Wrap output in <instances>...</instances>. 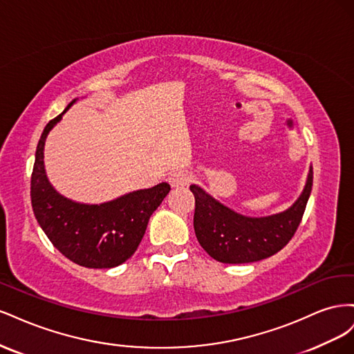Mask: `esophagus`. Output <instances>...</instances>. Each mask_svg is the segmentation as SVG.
<instances>
[{
    "mask_svg": "<svg viewBox=\"0 0 354 354\" xmlns=\"http://www.w3.org/2000/svg\"><path fill=\"white\" fill-rule=\"evenodd\" d=\"M190 180H192L190 173H187V171H185V169L174 171V173H171L168 176V183L173 186V187L187 186L190 183Z\"/></svg>",
    "mask_w": 354,
    "mask_h": 354,
    "instance_id": "34e87169",
    "label": "esophagus"
}]
</instances>
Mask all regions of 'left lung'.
<instances>
[{"label":"left lung","mask_w":354,"mask_h":354,"mask_svg":"<svg viewBox=\"0 0 354 354\" xmlns=\"http://www.w3.org/2000/svg\"><path fill=\"white\" fill-rule=\"evenodd\" d=\"M310 167L303 194L286 211L269 217H246L224 207L205 190L192 185L195 195L194 227L198 242L214 260L227 264L254 263L279 252L292 239L312 194Z\"/></svg>","instance_id":"left-lung-1"}]
</instances>
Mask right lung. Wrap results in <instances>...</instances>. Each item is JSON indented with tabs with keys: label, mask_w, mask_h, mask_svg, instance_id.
Masks as SVG:
<instances>
[{
	"label": "right lung",
	"mask_w": 354,
	"mask_h": 354,
	"mask_svg": "<svg viewBox=\"0 0 354 354\" xmlns=\"http://www.w3.org/2000/svg\"><path fill=\"white\" fill-rule=\"evenodd\" d=\"M75 102L77 99L51 120L41 134L30 177L32 209L50 242L66 259L88 269H111L136 252L149 218L171 187L159 183L100 205L73 202L57 194L46 176L44 145L51 128Z\"/></svg>",
	"instance_id": "obj_1"
}]
</instances>
